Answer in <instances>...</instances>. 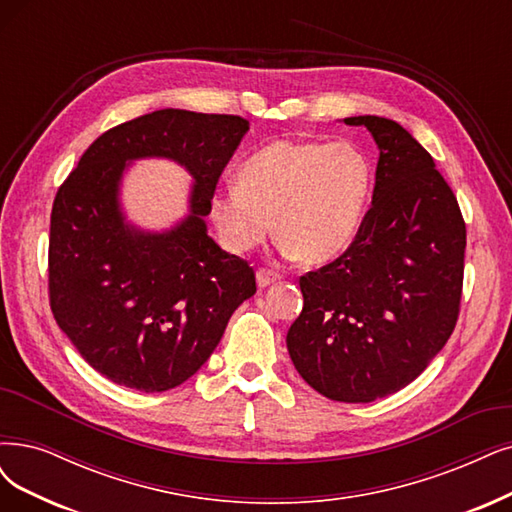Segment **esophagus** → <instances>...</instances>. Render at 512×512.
I'll list each match as a JSON object with an SVG mask.
<instances>
[{
  "instance_id": "34e87169",
  "label": "esophagus",
  "mask_w": 512,
  "mask_h": 512,
  "mask_svg": "<svg viewBox=\"0 0 512 512\" xmlns=\"http://www.w3.org/2000/svg\"><path fill=\"white\" fill-rule=\"evenodd\" d=\"M276 280H280V274H278V272H272V270H266V268L257 270V287H259V289H266V287L274 285Z\"/></svg>"
}]
</instances>
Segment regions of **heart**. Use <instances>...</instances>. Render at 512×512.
I'll list each match as a JSON object with an SVG mask.
<instances>
[{
    "instance_id": "obj_1",
    "label": "heart",
    "mask_w": 512,
    "mask_h": 512,
    "mask_svg": "<svg viewBox=\"0 0 512 512\" xmlns=\"http://www.w3.org/2000/svg\"><path fill=\"white\" fill-rule=\"evenodd\" d=\"M371 189L373 166L356 143L278 139L242 162L238 185L215 192L208 215L230 253L257 249L274 227L287 255L323 266L354 242Z\"/></svg>"
}]
</instances>
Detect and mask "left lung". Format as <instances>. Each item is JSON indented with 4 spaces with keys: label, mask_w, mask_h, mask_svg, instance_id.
I'll list each match as a JSON object with an SVG mask.
<instances>
[{
    "label": "left lung",
    "mask_w": 512,
    "mask_h": 512,
    "mask_svg": "<svg viewBox=\"0 0 512 512\" xmlns=\"http://www.w3.org/2000/svg\"><path fill=\"white\" fill-rule=\"evenodd\" d=\"M344 124L365 126L380 149L371 208L342 257L299 278L304 310L287 348L316 392L371 403L411 384L453 333L466 225L432 156L401 124Z\"/></svg>",
    "instance_id": "left-lung-1"
}]
</instances>
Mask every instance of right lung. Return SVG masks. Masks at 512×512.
<instances>
[{
  "mask_svg": "<svg viewBox=\"0 0 512 512\" xmlns=\"http://www.w3.org/2000/svg\"><path fill=\"white\" fill-rule=\"evenodd\" d=\"M249 122L158 109L94 141L56 192L48 289L56 325L113 384L164 392L213 354L234 310L255 295V274L208 236V202ZM166 157L195 179L190 211L149 233L121 211L119 187L135 159Z\"/></svg>",
  "mask_w": 512,
  "mask_h": 512,
  "instance_id": "add662e5",
  "label": "right lung"
}]
</instances>
